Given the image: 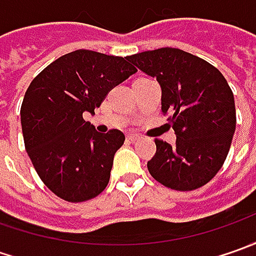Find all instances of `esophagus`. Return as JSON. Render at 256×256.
<instances>
[{
	"label": "esophagus",
	"mask_w": 256,
	"mask_h": 256,
	"mask_svg": "<svg viewBox=\"0 0 256 256\" xmlns=\"http://www.w3.org/2000/svg\"><path fill=\"white\" fill-rule=\"evenodd\" d=\"M126 140L131 141V142H135V141L141 140V136H140L138 134H128V135H126Z\"/></svg>",
	"instance_id": "obj_1"
}]
</instances>
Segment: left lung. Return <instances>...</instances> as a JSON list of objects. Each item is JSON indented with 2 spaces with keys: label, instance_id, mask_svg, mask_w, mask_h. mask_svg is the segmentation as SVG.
<instances>
[{
  "label": "left lung",
  "instance_id": "left-lung-1",
  "mask_svg": "<svg viewBox=\"0 0 256 256\" xmlns=\"http://www.w3.org/2000/svg\"><path fill=\"white\" fill-rule=\"evenodd\" d=\"M162 88V114L176 134L175 145L155 140L148 161L155 181L175 191H194L218 174L236 125L231 86L218 68L180 48H158L128 56Z\"/></svg>",
  "mask_w": 256,
  "mask_h": 256
}]
</instances>
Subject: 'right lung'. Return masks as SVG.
I'll list each match as a JSON object with an SVG mask.
<instances>
[{"label": "right lung", "instance_id": "right-lung-1", "mask_svg": "<svg viewBox=\"0 0 256 256\" xmlns=\"http://www.w3.org/2000/svg\"><path fill=\"white\" fill-rule=\"evenodd\" d=\"M135 71L122 56L76 50L45 66L28 86L21 105L25 150L41 181L61 200L88 201L106 188L125 135L96 132L82 114H94Z\"/></svg>", "mask_w": 256, "mask_h": 256}]
</instances>
